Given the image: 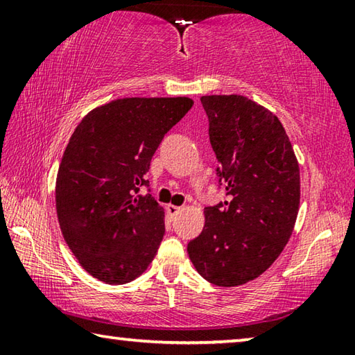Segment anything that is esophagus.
Segmentation results:
<instances>
[{
    "instance_id": "1",
    "label": "esophagus",
    "mask_w": 355,
    "mask_h": 355,
    "mask_svg": "<svg viewBox=\"0 0 355 355\" xmlns=\"http://www.w3.org/2000/svg\"><path fill=\"white\" fill-rule=\"evenodd\" d=\"M167 214H169V218L171 219H173V218H175V216L180 213V211H182V208H180V207H175V205H167Z\"/></svg>"
}]
</instances>
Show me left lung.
I'll return each mask as SVG.
<instances>
[{
    "instance_id": "obj_1",
    "label": "left lung",
    "mask_w": 355,
    "mask_h": 355,
    "mask_svg": "<svg viewBox=\"0 0 355 355\" xmlns=\"http://www.w3.org/2000/svg\"><path fill=\"white\" fill-rule=\"evenodd\" d=\"M209 144L227 200L205 208V227L188 243L203 279L238 286L277 260L299 211L300 177L280 120L243 95H205Z\"/></svg>"
}]
</instances>
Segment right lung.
I'll use <instances>...</instances> for the list:
<instances>
[{
	"label": "right lung",
	"instance_id": "obj_1",
	"mask_svg": "<svg viewBox=\"0 0 355 355\" xmlns=\"http://www.w3.org/2000/svg\"><path fill=\"white\" fill-rule=\"evenodd\" d=\"M192 105L186 97L114 100L71 135L58 172L56 211L65 243L95 279L128 284L158 252L164 209L142 189L156 148Z\"/></svg>",
	"mask_w": 355,
	"mask_h": 355
}]
</instances>
